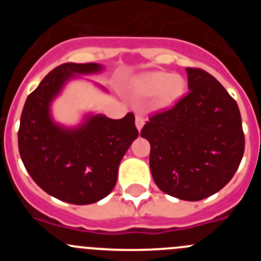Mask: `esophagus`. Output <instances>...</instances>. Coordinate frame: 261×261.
<instances>
[{
    "label": "esophagus",
    "mask_w": 261,
    "mask_h": 261,
    "mask_svg": "<svg viewBox=\"0 0 261 261\" xmlns=\"http://www.w3.org/2000/svg\"><path fill=\"white\" fill-rule=\"evenodd\" d=\"M144 124H145L144 117H142L141 115H137V116H136V126H137L138 130H141L142 126H144Z\"/></svg>",
    "instance_id": "obj_1"
}]
</instances>
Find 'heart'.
<instances>
[{
	"instance_id": "heart-1",
	"label": "heart",
	"mask_w": 261,
	"mask_h": 261,
	"mask_svg": "<svg viewBox=\"0 0 261 261\" xmlns=\"http://www.w3.org/2000/svg\"><path fill=\"white\" fill-rule=\"evenodd\" d=\"M132 89L138 96L155 95V105L159 108H167L183 96L186 81L181 75L167 71H147L136 78Z\"/></svg>"
}]
</instances>
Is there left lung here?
Here are the masks:
<instances>
[{
    "mask_svg": "<svg viewBox=\"0 0 261 261\" xmlns=\"http://www.w3.org/2000/svg\"><path fill=\"white\" fill-rule=\"evenodd\" d=\"M188 90L171 110L150 117L141 137L150 142L158 188L186 201L209 197L231 180L244 153L237 102L206 71L187 68Z\"/></svg>",
    "mask_w": 261,
    "mask_h": 261,
    "instance_id": "left-lung-1",
    "label": "left lung"
}]
</instances>
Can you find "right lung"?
Masks as SVG:
<instances>
[{
	"mask_svg": "<svg viewBox=\"0 0 261 261\" xmlns=\"http://www.w3.org/2000/svg\"><path fill=\"white\" fill-rule=\"evenodd\" d=\"M103 70L95 62L57 66L27 96L20 116L18 146L23 165L41 190L69 204H93L110 195L120 162L138 136L130 112L120 120L89 112L75 126L52 117L53 100L69 81Z\"/></svg>",
	"mask_w": 261,
	"mask_h": 261,
	"instance_id": "right-lung-1",
	"label": "right lung"
}]
</instances>
